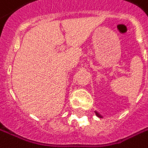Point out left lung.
I'll list each match as a JSON object with an SVG mask.
<instances>
[{"label": "left lung", "mask_w": 148, "mask_h": 148, "mask_svg": "<svg viewBox=\"0 0 148 148\" xmlns=\"http://www.w3.org/2000/svg\"><path fill=\"white\" fill-rule=\"evenodd\" d=\"M96 115H97V116H98V117H100V118H101V115H100L98 112H97V111H96Z\"/></svg>", "instance_id": "8db88e82"}]
</instances>
